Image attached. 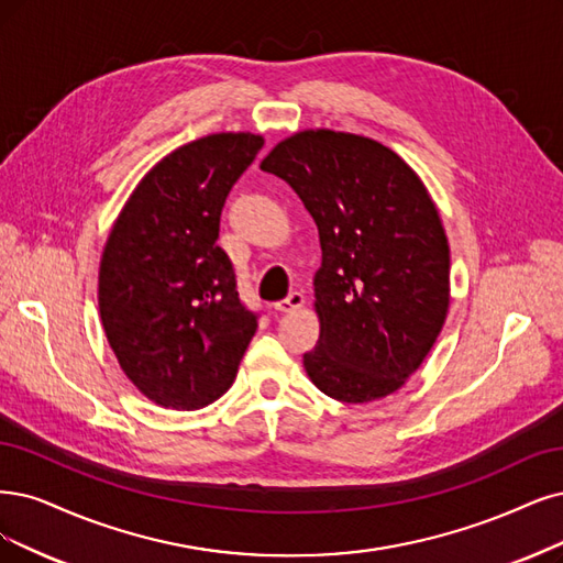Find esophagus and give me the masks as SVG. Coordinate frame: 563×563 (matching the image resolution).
<instances>
[{
  "label": "esophagus",
  "mask_w": 563,
  "mask_h": 563,
  "mask_svg": "<svg viewBox=\"0 0 563 563\" xmlns=\"http://www.w3.org/2000/svg\"><path fill=\"white\" fill-rule=\"evenodd\" d=\"M303 303H306V297L301 292H289L287 299L276 303V310H280V313H295V310H299Z\"/></svg>",
  "instance_id": "esophagus-1"
}]
</instances>
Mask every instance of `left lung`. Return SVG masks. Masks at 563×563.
Masks as SVG:
<instances>
[{"instance_id":"obj_1","label":"left lung","mask_w":563,"mask_h":563,"mask_svg":"<svg viewBox=\"0 0 563 563\" xmlns=\"http://www.w3.org/2000/svg\"><path fill=\"white\" fill-rule=\"evenodd\" d=\"M262 172L292 187L320 232V341L303 355L308 378L343 404L397 391L450 303V247L427 187L383 143L331 130L280 141Z\"/></svg>"}]
</instances>
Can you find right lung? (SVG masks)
I'll use <instances>...</instances> for the list:
<instances>
[{
  "mask_svg": "<svg viewBox=\"0 0 563 563\" xmlns=\"http://www.w3.org/2000/svg\"><path fill=\"white\" fill-rule=\"evenodd\" d=\"M257 134H211L145 174L118 216L99 266V313L128 376L164 408L197 410L232 387L260 313L216 243Z\"/></svg>",
  "mask_w": 563,
  "mask_h": 563,
  "instance_id": "obj_1",
  "label": "right lung"
}]
</instances>
